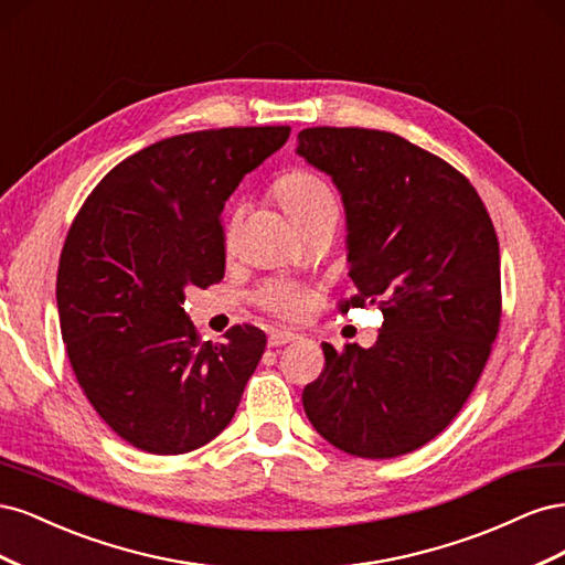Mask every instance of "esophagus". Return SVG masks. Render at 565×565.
I'll return each mask as SVG.
<instances>
[{"instance_id":"obj_1","label":"esophagus","mask_w":565,"mask_h":565,"mask_svg":"<svg viewBox=\"0 0 565 565\" xmlns=\"http://www.w3.org/2000/svg\"><path fill=\"white\" fill-rule=\"evenodd\" d=\"M299 334L289 332V330H276L268 334V347H285V344H292V341H297Z\"/></svg>"}]
</instances>
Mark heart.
Listing matches in <instances>:
<instances>
[{
  "mask_svg": "<svg viewBox=\"0 0 565 565\" xmlns=\"http://www.w3.org/2000/svg\"><path fill=\"white\" fill-rule=\"evenodd\" d=\"M276 198L295 228L339 218V202L330 183L313 172H306V169H295V172L285 174L276 185ZM264 301L270 311L287 318L299 316L306 306V297L292 285L268 287Z\"/></svg>",
  "mask_w": 565,
  "mask_h": 565,
  "instance_id": "obj_1",
  "label": "heart"
}]
</instances>
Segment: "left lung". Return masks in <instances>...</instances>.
<instances>
[{
    "mask_svg": "<svg viewBox=\"0 0 565 565\" xmlns=\"http://www.w3.org/2000/svg\"><path fill=\"white\" fill-rule=\"evenodd\" d=\"M297 156L347 214L349 306H380L374 347L322 344L303 388L313 429L353 457L388 459L436 438L469 398L500 328V245L473 185L396 134L313 127Z\"/></svg>",
    "mask_w": 565,
    "mask_h": 565,
    "instance_id": "1",
    "label": "left lung"
}]
</instances>
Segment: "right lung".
<instances>
[{"mask_svg":"<svg viewBox=\"0 0 565 565\" xmlns=\"http://www.w3.org/2000/svg\"><path fill=\"white\" fill-rule=\"evenodd\" d=\"M289 127L181 134L119 162L65 237L56 303L75 377L134 448L183 455L233 419L266 334L235 324L200 341L185 287L224 278L218 216L245 174L280 150Z\"/></svg>","mask_w":565,"mask_h":565,"instance_id":"right-lung-1","label":"right lung"}]
</instances>
